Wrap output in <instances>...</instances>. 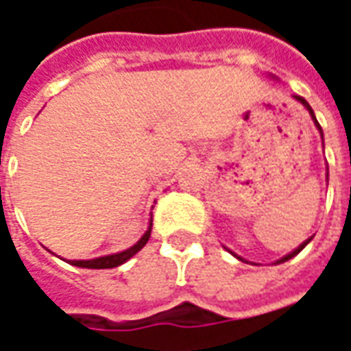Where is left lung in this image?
Here are the masks:
<instances>
[{"instance_id": "left-lung-1", "label": "left lung", "mask_w": 351, "mask_h": 351, "mask_svg": "<svg viewBox=\"0 0 351 351\" xmlns=\"http://www.w3.org/2000/svg\"><path fill=\"white\" fill-rule=\"evenodd\" d=\"M293 99H295V101H299V103H301L302 107H304V108H306V110H308V112H310V118H312V122H314V125H316L317 131H319V135H322V138H324V131H322V125L317 123L316 114H314V110H312V107H310V105H308V101L304 99V97H301V95H293ZM310 241H312V237H308V239H306V241H304V243H302L301 246H297V248H295L293 252H289L287 256H284V258H280L278 261H274V263H276V265H278V263H284V261H287V259L295 258V256H297V254H299V252H301L302 248H304V246H306V244L310 243ZM226 250L231 252V250H229V248H226ZM231 254H233V256H235L237 259H241V261H244V263H248V261H246V259H244V258H241V256H237L235 252H231ZM252 265H256V263H252Z\"/></svg>"}]
</instances>
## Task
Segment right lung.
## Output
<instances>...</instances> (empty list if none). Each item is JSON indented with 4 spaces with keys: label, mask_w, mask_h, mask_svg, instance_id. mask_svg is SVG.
I'll return each mask as SVG.
<instances>
[{
    "label": "right lung",
    "mask_w": 351,
    "mask_h": 351,
    "mask_svg": "<svg viewBox=\"0 0 351 351\" xmlns=\"http://www.w3.org/2000/svg\"><path fill=\"white\" fill-rule=\"evenodd\" d=\"M150 233H152V220L148 223V229L145 231V235L141 237L133 246H130L128 250L118 252V254H110V256H101V258L95 259H67V263L75 265V267H82V269H112V267H120L128 259L133 258L138 250L145 248V244L150 239Z\"/></svg>",
    "instance_id": "obj_1"
}]
</instances>
